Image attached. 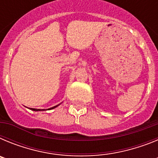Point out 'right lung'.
I'll return each instance as SVG.
<instances>
[{
  "label": "right lung",
  "instance_id": "right-lung-1",
  "mask_svg": "<svg viewBox=\"0 0 158 158\" xmlns=\"http://www.w3.org/2000/svg\"><path fill=\"white\" fill-rule=\"evenodd\" d=\"M58 105H60V104H58V105L54 106V107H51V108H48V109H36V108H29V109L32 110V111H46V110H51V109H54V108H55V107H58Z\"/></svg>",
  "mask_w": 158,
  "mask_h": 158
}]
</instances>
